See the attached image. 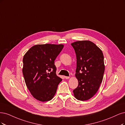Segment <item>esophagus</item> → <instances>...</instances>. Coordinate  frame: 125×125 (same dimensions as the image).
Wrapping results in <instances>:
<instances>
[{
    "label": "esophagus",
    "mask_w": 125,
    "mask_h": 125,
    "mask_svg": "<svg viewBox=\"0 0 125 125\" xmlns=\"http://www.w3.org/2000/svg\"><path fill=\"white\" fill-rule=\"evenodd\" d=\"M65 78L67 79H69L70 78V77L69 76H65Z\"/></svg>",
    "instance_id": "34e87169"
}]
</instances>
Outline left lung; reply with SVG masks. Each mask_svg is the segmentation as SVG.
<instances>
[{"label": "left lung", "mask_w": 125, "mask_h": 125, "mask_svg": "<svg viewBox=\"0 0 125 125\" xmlns=\"http://www.w3.org/2000/svg\"><path fill=\"white\" fill-rule=\"evenodd\" d=\"M71 45L76 55L75 76L78 81L74 95L76 99L86 101L97 92L102 82L105 70L103 52L89 41L75 42Z\"/></svg>", "instance_id": "obj_1"}]
</instances>
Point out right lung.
<instances>
[{
	"label": "right lung",
	"instance_id": "add662e5",
	"mask_svg": "<svg viewBox=\"0 0 125 125\" xmlns=\"http://www.w3.org/2000/svg\"><path fill=\"white\" fill-rule=\"evenodd\" d=\"M63 45H36L27 51L23 59L22 72L26 85L33 97L42 102L54 96L62 79L56 74L54 60Z\"/></svg>",
	"mask_w": 125,
	"mask_h": 125
}]
</instances>
